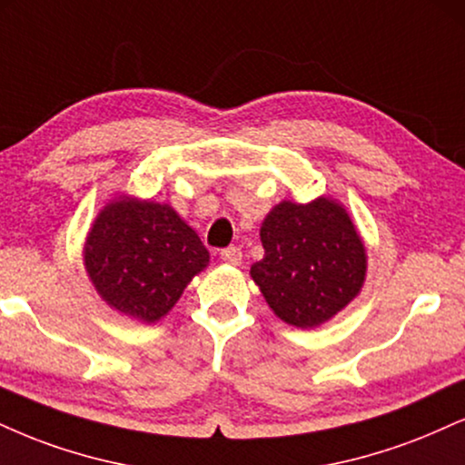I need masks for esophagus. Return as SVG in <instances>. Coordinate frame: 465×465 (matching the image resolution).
I'll use <instances>...</instances> for the list:
<instances>
[{"label": "esophagus", "mask_w": 465, "mask_h": 465, "mask_svg": "<svg viewBox=\"0 0 465 465\" xmlns=\"http://www.w3.org/2000/svg\"><path fill=\"white\" fill-rule=\"evenodd\" d=\"M221 260L225 262V264H232V266H240L242 264V251L240 247H227L221 251Z\"/></svg>", "instance_id": "1"}]
</instances>
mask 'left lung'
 Returning a JSON list of instances; mask_svg holds the SVG:
<instances>
[{
	"label": "left lung",
	"instance_id": "obj_1",
	"mask_svg": "<svg viewBox=\"0 0 465 465\" xmlns=\"http://www.w3.org/2000/svg\"><path fill=\"white\" fill-rule=\"evenodd\" d=\"M264 257L251 277L277 318L314 329L344 310L366 282L368 255L340 201H279L260 227Z\"/></svg>",
	"mask_w": 465,
	"mask_h": 465
}]
</instances>
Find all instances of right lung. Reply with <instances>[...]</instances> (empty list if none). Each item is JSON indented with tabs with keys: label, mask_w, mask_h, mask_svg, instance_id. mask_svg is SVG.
I'll use <instances>...</instances> for the list:
<instances>
[{
	"label": "right lung",
	"mask_w": 465,
	"mask_h": 465,
	"mask_svg": "<svg viewBox=\"0 0 465 465\" xmlns=\"http://www.w3.org/2000/svg\"><path fill=\"white\" fill-rule=\"evenodd\" d=\"M82 257L104 303L143 324L169 314L210 264L208 249L175 208L125 193L94 216Z\"/></svg>",
	"instance_id": "obj_1"
}]
</instances>
